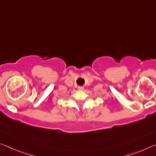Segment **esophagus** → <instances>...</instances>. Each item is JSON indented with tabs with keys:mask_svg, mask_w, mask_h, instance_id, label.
Returning a JSON list of instances; mask_svg holds the SVG:
<instances>
[{
	"mask_svg": "<svg viewBox=\"0 0 156 156\" xmlns=\"http://www.w3.org/2000/svg\"><path fill=\"white\" fill-rule=\"evenodd\" d=\"M84 87H83V86H79V87H78V90H83Z\"/></svg>",
	"mask_w": 156,
	"mask_h": 156,
	"instance_id": "1",
	"label": "esophagus"
}]
</instances>
